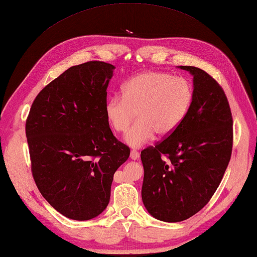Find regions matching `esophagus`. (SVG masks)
<instances>
[{"instance_id":"34e87169","label":"esophagus","mask_w":257,"mask_h":257,"mask_svg":"<svg viewBox=\"0 0 257 257\" xmlns=\"http://www.w3.org/2000/svg\"><path fill=\"white\" fill-rule=\"evenodd\" d=\"M139 152L137 151V150H131V152H130V159H133V160H137L139 158Z\"/></svg>"}]
</instances>
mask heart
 Returning a JSON list of instances; mask_svg holds the SVG:
<instances>
[{
  "label": "heart",
  "mask_w": 257,
  "mask_h": 257,
  "mask_svg": "<svg viewBox=\"0 0 257 257\" xmlns=\"http://www.w3.org/2000/svg\"><path fill=\"white\" fill-rule=\"evenodd\" d=\"M122 95H112L105 103V116L116 133H126L138 112L140 118L126 135V142L140 148L157 133L166 137L181 126L194 98L193 85L183 76L165 72H143L129 79Z\"/></svg>",
  "instance_id": "b5f03b06"
}]
</instances>
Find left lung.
Returning a JSON list of instances; mask_svg holds the SVG:
<instances>
[{
  "instance_id": "left-lung-1",
  "label": "left lung",
  "mask_w": 257,
  "mask_h": 257,
  "mask_svg": "<svg viewBox=\"0 0 257 257\" xmlns=\"http://www.w3.org/2000/svg\"><path fill=\"white\" fill-rule=\"evenodd\" d=\"M194 76V98L174 133L141 151L142 201L165 222L194 216L211 199L231 159L233 120L222 87L204 70L181 65Z\"/></svg>"
}]
</instances>
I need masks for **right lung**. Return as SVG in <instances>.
<instances>
[{"label":"right lung","instance_id":"1","mask_svg":"<svg viewBox=\"0 0 257 257\" xmlns=\"http://www.w3.org/2000/svg\"><path fill=\"white\" fill-rule=\"evenodd\" d=\"M114 69L103 61L69 68L41 89L27 117L34 181L69 219L84 221L105 210L115 172L129 158L105 116Z\"/></svg>","mask_w":257,"mask_h":257}]
</instances>
